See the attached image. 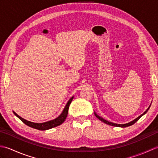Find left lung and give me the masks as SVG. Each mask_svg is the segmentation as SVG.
I'll return each mask as SVG.
<instances>
[{"mask_svg":"<svg viewBox=\"0 0 158 158\" xmlns=\"http://www.w3.org/2000/svg\"><path fill=\"white\" fill-rule=\"evenodd\" d=\"M150 106H151V105H150ZM150 106L148 107V109H147L145 112H144L142 115H140V116H139L138 117H137V118H136L135 119H134L133 121H132V122H129V123H125V124H118V123H112V122H109V121H107V120H105V119H104L103 118H102L101 117H100L99 115H97V114L96 113H94V114H95V115H96V117H97V118H98V119H100V121H102V122H104V123H106V124H108V125H110V126H116V127H127V126H132V125H133L134 123H136L137 121H138L140 117H141L143 115H145V114L147 112V110H149V107H150Z\"/></svg>","mask_w":158,"mask_h":158,"instance_id":"1","label":"left lung"}]
</instances>
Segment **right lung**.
Instances as JSON below:
<instances>
[{"instance_id":"1","label":"right lung","mask_w":158,"mask_h":158,"mask_svg":"<svg viewBox=\"0 0 158 158\" xmlns=\"http://www.w3.org/2000/svg\"><path fill=\"white\" fill-rule=\"evenodd\" d=\"M73 99V96L70 98V100H69L68 102H67V104L66 105L64 109V110H62V113L60 114V115L58 117H57V118L53 119V120H51V121H49V122H44V123H34V122H29V121L26 120L23 118H22V117L19 116L18 114L15 113L14 111H13V112L15 114V116L18 117L23 123H24L26 125H27L28 126H30L31 127H33V128L36 129V130H46L53 128V127H56V126H58L60 125V124H62L64 122L66 118V117H67V115H68V111H69L70 104L71 103Z\"/></svg>"}]
</instances>
